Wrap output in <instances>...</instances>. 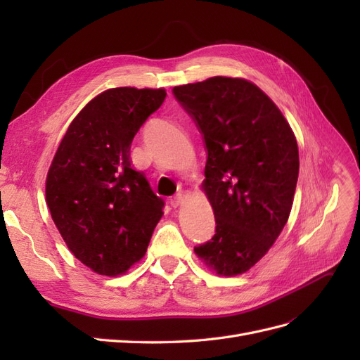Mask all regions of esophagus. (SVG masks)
Wrapping results in <instances>:
<instances>
[{
  "mask_svg": "<svg viewBox=\"0 0 360 360\" xmlns=\"http://www.w3.org/2000/svg\"><path fill=\"white\" fill-rule=\"evenodd\" d=\"M181 202H183V197H181L180 193H179V195H176V197H172V198L169 200V205H171V207H174V209H177L179 205H181Z\"/></svg>",
  "mask_w": 360,
  "mask_h": 360,
  "instance_id": "34e87169",
  "label": "esophagus"
}]
</instances>
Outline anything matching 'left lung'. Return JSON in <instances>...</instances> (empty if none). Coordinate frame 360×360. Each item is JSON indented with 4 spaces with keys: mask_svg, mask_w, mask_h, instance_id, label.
I'll return each instance as SVG.
<instances>
[{
    "mask_svg": "<svg viewBox=\"0 0 360 360\" xmlns=\"http://www.w3.org/2000/svg\"><path fill=\"white\" fill-rule=\"evenodd\" d=\"M207 151L204 192L216 231L195 246L217 275L245 274L275 243L291 212L299 148L287 120L257 85L214 76L174 86Z\"/></svg>",
    "mask_w": 360,
    "mask_h": 360,
    "instance_id": "8db88e82",
    "label": "left lung"
}]
</instances>
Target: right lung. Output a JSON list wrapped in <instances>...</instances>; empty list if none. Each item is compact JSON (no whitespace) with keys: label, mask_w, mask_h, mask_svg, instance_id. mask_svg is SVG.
I'll list each match as a JSON object with an SVG mask.
<instances>
[{"label":"right lung","mask_w":360,"mask_h":360,"mask_svg":"<svg viewBox=\"0 0 360 360\" xmlns=\"http://www.w3.org/2000/svg\"><path fill=\"white\" fill-rule=\"evenodd\" d=\"M167 97L163 89L106 90L75 117L46 177V202L64 242L99 275L117 276L144 257L162 198L130 163V144Z\"/></svg>","instance_id":"right-lung-1"}]
</instances>
